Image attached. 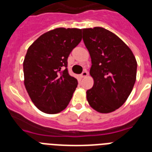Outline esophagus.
Listing matches in <instances>:
<instances>
[{
  "mask_svg": "<svg viewBox=\"0 0 152 152\" xmlns=\"http://www.w3.org/2000/svg\"><path fill=\"white\" fill-rule=\"evenodd\" d=\"M88 75V71H87V70H84V71L82 72V74H81V77H82V78H84V77H86Z\"/></svg>",
  "mask_w": 152,
  "mask_h": 152,
  "instance_id": "1",
  "label": "esophagus"
}]
</instances>
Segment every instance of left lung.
<instances>
[{"label":"left lung","mask_w":152,"mask_h":152,"mask_svg":"<svg viewBox=\"0 0 152 152\" xmlns=\"http://www.w3.org/2000/svg\"><path fill=\"white\" fill-rule=\"evenodd\" d=\"M83 40L91 58L94 85L87 91L88 103L107 113L121 106L137 78V63L132 50L116 34L103 27L83 29Z\"/></svg>","instance_id":"8db88e82"}]
</instances>
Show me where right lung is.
Returning <instances> with one entry per match:
<instances>
[{
  "instance_id": "1",
  "label": "right lung",
  "mask_w": 152,
  "mask_h": 152,
  "mask_svg": "<svg viewBox=\"0 0 152 152\" xmlns=\"http://www.w3.org/2000/svg\"><path fill=\"white\" fill-rule=\"evenodd\" d=\"M82 30L56 28L39 37L23 61L24 85L31 101L43 113L66 108L78 82L69 75L68 57L80 42Z\"/></svg>"
}]
</instances>
